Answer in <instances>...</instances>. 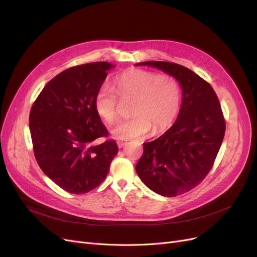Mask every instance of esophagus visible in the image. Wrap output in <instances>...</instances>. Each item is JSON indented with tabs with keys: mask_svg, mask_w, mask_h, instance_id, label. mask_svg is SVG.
Masks as SVG:
<instances>
[{
	"mask_svg": "<svg viewBox=\"0 0 257 257\" xmlns=\"http://www.w3.org/2000/svg\"><path fill=\"white\" fill-rule=\"evenodd\" d=\"M116 145H118L119 148H122L126 145V141H118L116 142Z\"/></svg>",
	"mask_w": 257,
	"mask_h": 257,
	"instance_id": "1",
	"label": "esophagus"
}]
</instances>
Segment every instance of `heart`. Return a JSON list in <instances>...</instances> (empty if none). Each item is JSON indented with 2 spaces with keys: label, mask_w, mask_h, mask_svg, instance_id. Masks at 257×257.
Instances as JSON below:
<instances>
[{
  "label": "heart",
  "mask_w": 257,
  "mask_h": 257,
  "mask_svg": "<svg viewBox=\"0 0 257 257\" xmlns=\"http://www.w3.org/2000/svg\"><path fill=\"white\" fill-rule=\"evenodd\" d=\"M113 88L121 99H132L130 113L133 115L111 130L112 136L118 139L145 136L151 127L154 133H161L172 124L180 108V85L172 75L130 68L115 77ZM115 92L103 84L93 100L95 111L107 124L118 119Z\"/></svg>",
  "instance_id": "1"
}]
</instances>
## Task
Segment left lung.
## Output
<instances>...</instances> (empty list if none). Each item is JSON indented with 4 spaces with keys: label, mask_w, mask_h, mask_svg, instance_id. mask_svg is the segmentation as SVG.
Here are the masks:
<instances>
[{
    "label": "left lung",
    "mask_w": 257,
    "mask_h": 257,
    "mask_svg": "<svg viewBox=\"0 0 257 257\" xmlns=\"http://www.w3.org/2000/svg\"><path fill=\"white\" fill-rule=\"evenodd\" d=\"M174 76L182 88V103L174 125L150 143L136 165L142 181L162 196L175 197L195 188L211 170L225 134V120L214 90L182 65L149 61Z\"/></svg>",
    "instance_id": "1"
}]
</instances>
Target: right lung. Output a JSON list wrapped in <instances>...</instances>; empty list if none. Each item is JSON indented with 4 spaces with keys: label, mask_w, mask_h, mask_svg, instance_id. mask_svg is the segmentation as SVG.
<instances>
[{
    "label": "right lung",
    "mask_w": 257,
    "mask_h": 257,
    "mask_svg": "<svg viewBox=\"0 0 257 257\" xmlns=\"http://www.w3.org/2000/svg\"><path fill=\"white\" fill-rule=\"evenodd\" d=\"M114 67L93 62L67 68L45 85L30 111V132L37 164L61 189L83 194L102 183L118 153L95 111L94 96Z\"/></svg>",
    "instance_id": "add662e5"
}]
</instances>
